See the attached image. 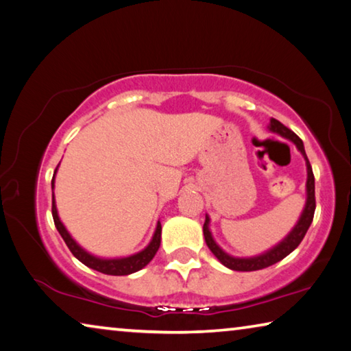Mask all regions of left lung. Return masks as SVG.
<instances>
[{
  "label": "left lung",
  "instance_id": "obj_1",
  "mask_svg": "<svg viewBox=\"0 0 351 351\" xmlns=\"http://www.w3.org/2000/svg\"><path fill=\"white\" fill-rule=\"evenodd\" d=\"M269 131H273L276 134L282 135V137L291 140L305 158V163H306V202H305V208H304L302 214H300L299 222L291 230L290 234H288L284 239V241L276 245V247H273L271 250H268L267 253L254 256V257H232L230 254H226L225 251L220 248L216 242H214V239L211 236V231H210V217L206 216L205 223H204V236H205V242L208 245V248L211 250V253L217 257L220 263H223L226 268L234 269V271H256V269L271 267V265H274V263H278L279 261L284 259V257H287L288 254L291 253V251H294L299 247V243L302 242V239L305 237L306 231H308V228H310V225L313 222V217H315V210H316L315 176H313L311 165L308 162V157H306V154H305L302 140H300L298 135L291 131V129H288L287 126L282 125V123L279 120H276V119L269 120Z\"/></svg>",
  "mask_w": 351,
  "mask_h": 351
}]
</instances>
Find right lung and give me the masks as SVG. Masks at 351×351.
Segmentation results:
<instances>
[{
	"instance_id": "1",
	"label": "right lung",
	"mask_w": 351,
	"mask_h": 351,
	"mask_svg": "<svg viewBox=\"0 0 351 351\" xmlns=\"http://www.w3.org/2000/svg\"><path fill=\"white\" fill-rule=\"evenodd\" d=\"M58 169V166H57ZM55 169V172H57ZM53 180H55V174L52 177V217H53V223L57 226V230L60 232V236L63 237V241L66 242L67 248L71 250V253L77 257V259L84 263L86 267H89L95 271H100L103 274H109V276H128L132 274L135 271H138L143 267H146L147 263L152 261V257L156 256L160 247V239H162V225L160 222L157 223L156 232H154L152 241L145 250H141L140 253L128 256V257H120V259H101V257H95L89 254L88 251L83 250L80 245L73 241L72 236L67 232L64 228V225L61 223V220L58 217V211H57V205H55V197H53Z\"/></svg>"
}]
</instances>
